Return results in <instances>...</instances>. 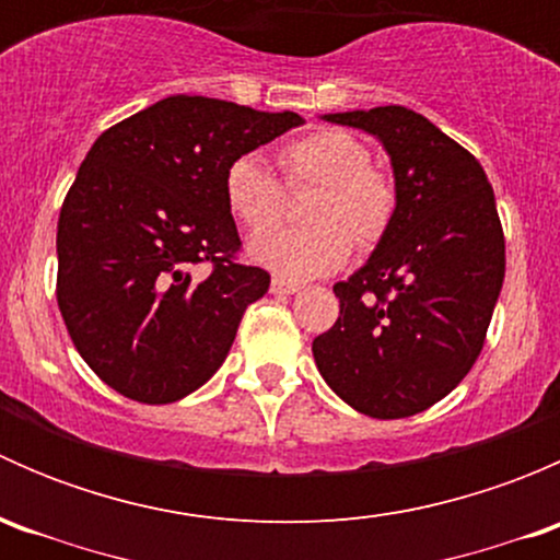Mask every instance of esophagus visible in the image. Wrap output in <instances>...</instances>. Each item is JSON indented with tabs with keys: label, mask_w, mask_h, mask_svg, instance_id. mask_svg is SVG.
Wrapping results in <instances>:
<instances>
[{
	"label": "esophagus",
	"mask_w": 560,
	"mask_h": 560,
	"mask_svg": "<svg viewBox=\"0 0 560 560\" xmlns=\"http://www.w3.org/2000/svg\"><path fill=\"white\" fill-rule=\"evenodd\" d=\"M298 290H301V284L284 279V276H273V281H270V292H273V295H295Z\"/></svg>",
	"instance_id": "34e87169"
}]
</instances>
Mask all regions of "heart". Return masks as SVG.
<instances>
[{
	"label": "heart",
	"instance_id": "heart-1",
	"mask_svg": "<svg viewBox=\"0 0 560 560\" xmlns=\"http://www.w3.org/2000/svg\"><path fill=\"white\" fill-rule=\"evenodd\" d=\"M279 165L290 189L316 186L306 208L312 228L265 230L284 211V186L259 154H244L224 173L230 213L248 230H265L248 252L265 268L287 279H314L338 270L352 254L385 241L398 213V189L374 167V151L347 129H314L279 149Z\"/></svg>",
	"mask_w": 560,
	"mask_h": 560
}]
</instances>
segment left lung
<instances>
[{"label": "left lung", "mask_w": 560, "mask_h": 560, "mask_svg": "<svg viewBox=\"0 0 560 560\" xmlns=\"http://www.w3.org/2000/svg\"><path fill=\"white\" fill-rule=\"evenodd\" d=\"M325 118L382 140L398 213L369 262L332 287L341 312L312 352L352 409L400 420L477 363L504 284V230L482 165L425 116L385 105Z\"/></svg>", "instance_id": "left-lung-1"}]
</instances>
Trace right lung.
I'll return each mask as SVG.
<instances>
[{"instance_id":"obj_1","label":"right lung","mask_w":560,"mask_h":560,"mask_svg":"<svg viewBox=\"0 0 560 560\" xmlns=\"http://www.w3.org/2000/svg\"><path fill=\"white\" fill-rule=\"evenodd\" d=\"M298 124L292 110L175 94L100 135L61 202L56 301L107 387L160 406L217 374L270 287L238 259L224 173Z\"/></svg>"}]
</instances>
